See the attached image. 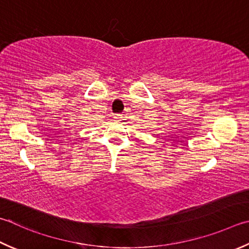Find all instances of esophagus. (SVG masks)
I'll return each mask as SVG.
<instances>
[{"mask_svg": "<svg viewBox=\"0 0 249 249\" xmlns=\"http://www.w3.org/2000/svg\"><path fill=\"white\" fill-rule=\"evenodd\" d=\"M123 118H124L123 114H115L114 115V120L115 121H122V120H123Z\"/></svg>", "mask_w": 249, "mask_h": 249, "instance_id": "esophagus-1", "label": "esophagus"}]
</instances>
